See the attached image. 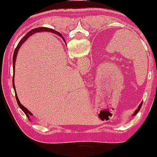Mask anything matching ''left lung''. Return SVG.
<instances>
[{
	"mask_svg": "<svg viewBox=\"0 0 157 157\" xmlns=\"http://www.w3.org/2000/svg\"><path fill=\"white\" fill-rule=\"evenodd\" d=\"M142 102H141V103H140V105H139V106H138V109H136V111H134V114H133V116H135V115H136V113H138V111H140V108H141V107H142Z\"/></svg>",
	"mask_w": 157,
	"mask_h": 157,
	"instance_id": "8db88e82",
	"label": "left lung"
}]
</instances>
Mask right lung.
Segmentation results:
<instances>
[{"label":"right lung","mask_w":157,"mask_h":157,"mask_svg":"<svg viewBox=\"0 0 157 157\" xmlns=\"http://www.w3.org/2000/svg\"><path fill=\"white\" fill-rule=\"evenodd\" d=\"M52 32V33H53V32H54V33L56 34V35H58L59 37H60L63 40L64 42L66 43V41H65V40H64V37H63V35H61L60 32H57V31H55V30L52 29L47 28V27H38V28L33 29H32L31 31L29 32L28 33H27L26 35H25L24 37H23V38L21 40V41H20V42H19L18 45H17V47H16V48L15 49V52H14V55H13V58H12V60H13V77H12V86H13L14 90H15V98H16V100H17V104H18L19 107L21 108V109H22V111L25 113V114L26 115V117H28V119L29 120H30V115H32V113L30 112V111H29V110L27 109L26 108H25L24 106H23L22 104L21 103V102H20L18 97H17V93H16V89H15V65L16 58H17V52H18L20 48H21V46H22V44L25 42V41L27 39L29 38V37H30V36H32V35H34V34H35V33H37V32Z\"/></svg>","instance_id":"1"}]
</instances>
